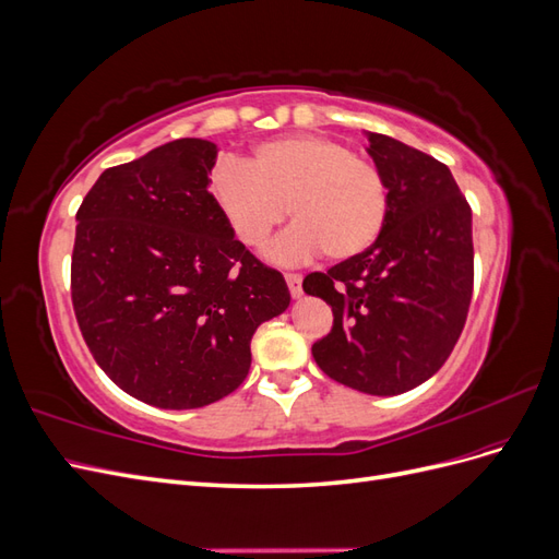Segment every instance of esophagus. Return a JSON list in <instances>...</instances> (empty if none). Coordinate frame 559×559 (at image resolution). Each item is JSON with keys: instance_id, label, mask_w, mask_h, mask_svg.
Returning <instances> with one entry per match:
<instances>
[{"instance_id": "obj_1", "label": "esophagus", "mask_w": 559, "mask_h": 559, "mask_svg": "<svg viewBox=\"0 0 559 559\" xmlns=\"http://www.w3.org/2000/svg\"><path fill=\"white\" fill-rule=\"evenodd\" d=\"M284 280H286V284H289V292H292V296H294V298H300V296H302V286H300L302 277H300V275L289 273V275H286Z\"/></svg>"}]
</instances>
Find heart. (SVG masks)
<instances>
[{
    "label": "heart",
    "mask_w": 559,
    "mask_h": 559,
    "mask_svg": "<svg viewBox=\"0 0 559 559\" xmlns=\"http://www.w3.org/2000/svg\"><path fill=\"white\" fill-rule=\"evenodd\" d=\"M212 202L235 238L263 247L284 222L294 226L267 249L277 263H298L324 251L331 261L359 257L386 222V183L373 163L319 134H289L259 144L247 165L218 163L210 175Z\"/></svg>",
    "instance_id": "1"
}]
</instances>
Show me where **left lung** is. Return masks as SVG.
<instances>
[{
    "instance_id": "1",
    "label": "left lung",
    "mask_w": 559,
    "mask_h": 559,
    "mask_svg": "<svg viewBox=\"0 0 559 559\" xmlns=\"http://www.w3.org/2000/svg\"><path fill=\"white\" fill-rule=\"evenodd\" d=\"M368 156L386 183L376 245L302 280L333 329L312 345L329 378L373 396L427 382L460 341L473 294L471 207L448 165L378 132Z\"/></svg>"
}]
</instances>
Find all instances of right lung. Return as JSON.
<instances>
[{
	"label": "right lung",
	"instance_id": "obj_1",
	"mask_svg": "<svg viewBox=\"0 0 559 559\" xmlns=\"http://www.w3.org/2000/svg\"><path fill=\"white\" fill-rule=\"evenodd\" d=\"M216 144L167 142L105 170L76 212L72 302L97 366L165 411L228 396L251 335L292 302L212 202Z\"/></svg>",
	"mask_w": 559,
	"mask_h": 559
}]
</instances>
